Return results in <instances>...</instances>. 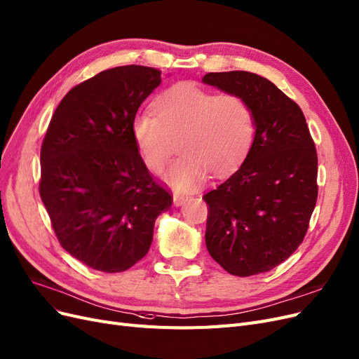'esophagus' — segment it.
Returning <instances> with one entry per match:
<instances>
[{
    "instance_id": "1",
    "label": "esophagus",
    "mask_w": 359,
    "mask_h": 359,
    "mask_svg": "<svg viewBox=\"0 0 359 359\" xmlns=\"http://www.w3.org/2000/svg\"><path fill=\"white\" fill-rule=\"evenodd\" d=\"M189 201V197H184V196H180V194H174V206H182L185 202Z\"/></svg>"
}]
</instances>
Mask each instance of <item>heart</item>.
I'll return each instance as SVG.
<instances>
[{
	"label": "heart",
	"mask_w": 359,
	"mask_h": 359,
	"mask_svg": "<svg viewBox=\"0 0 359 359\" xmlns=\"http://www.w3.org/2000/svg\"><path fill=\"white\" fill-rule=\"evenodd\" d=\"M154 114L138 113L132 137L148 170L162 172L177 141L180 157L163 180L177 193L196 190L206 180L236 168L255 137L251 105L236 95H215L194 84H177L153 104Z\"/></svg>",
	"instance_id": "b5f03b06"
}]
</instances>
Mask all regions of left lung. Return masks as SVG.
<instances>
[{
    "instance_id": "1",
    "label": "left lung",
    "mask_w": 359,
    "mask_h": 359,
    "mask_svg": "<svg viewBox=\"0 0 359 359\" xmlns=\"http://www.w3.org/2000/svg\"><path fill=\"white\" fill-rule=\"evenodd\" d=\"M202 83L243 97L257 125L243 163L203 196L206 248L230 275L264 273L304 239L318 197L315 144L302 108L270 80L230 71Z\"/></svg>"
}]
</instances>
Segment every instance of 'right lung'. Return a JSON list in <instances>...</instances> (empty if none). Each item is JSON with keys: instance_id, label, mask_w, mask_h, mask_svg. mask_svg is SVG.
I'll return each instance as SVG.
<instances>
[{"instance_id": "add662e5", "label": "right lung", "mask_w": 359, "mask_h": 359, "mask_svg": "<svg viewBox=\"0 0 359 359\" xmlns=\"http://www.w3.org/2000/svg\"><path fill=\"white\" fill-rule=\"evenodd\" d=\"M158 69L126 65L96 74L57 105L41 145L40 196L62 248L105 273L148 252L170 194L148 174L132 137Z\"/></svg>"}]
</instances>
